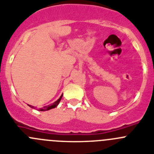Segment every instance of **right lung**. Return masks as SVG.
Segmentation results:
<instances>
[{
	"mask_svg": "<svg viewBox=\"0 0 154 154\" xmlns=\"http://www.w3.org/2000/svg\"><path fill=\"white\" fill-rule=\"evenodd\" d=\"M62 96H63V94L61 95V97H60V98L58 99V100H57V101L54 102V103H53V104H51V106H45V107L43 108V109H40V111H47V110H49V109H54V108H55L56 106H57V105L59 104L60 101H61V98H62ZM30 106V107H32V108L34 107V106Z\"/></svg>",
	"mask_w": 154,
	"mask_h": 154,
	"instance_id": "1",
	"label": "right lung"
}]
</instances>
